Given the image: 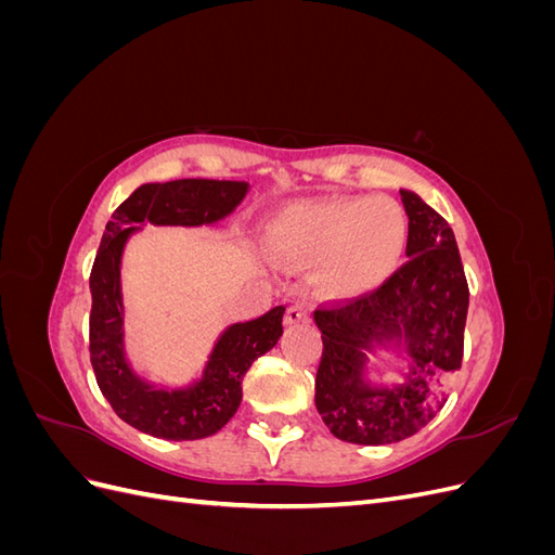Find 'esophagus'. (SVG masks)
<instances>
[{"mask_svg":"<svg viewBox=\"0 0 555 555\" xmlns=\"http://www.w3.org/2000/svg\"><path fill=\"white\" fill-rule=\"evenodd\" d=\"M310 322V308L306 304H294L284 312V326H296V324H308Z\"/></svg>","mask_w":555,"mask_h":555,"instance_id":"esophagus-1","label":"esophagus"}]
</instances>
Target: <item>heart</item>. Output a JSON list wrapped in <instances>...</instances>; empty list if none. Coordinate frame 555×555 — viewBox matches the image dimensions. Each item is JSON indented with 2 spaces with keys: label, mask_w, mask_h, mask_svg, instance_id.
I'll return each instance as SVG.
<instances>
[{
  "label": "heart",
  "mask_w": 555,
  "mask_h": 555,
  "mask_svg": "<svg viewBox=\"0 0 555 555\" xmlns=\"http://www.w3.org/2000/svg\"><path fill=\"white\" fill-rule=\"evenodd\" d=\"M273 255L317 263L314 284L333 298L379 289L410 245L408 212L393 198L351 196L280 210L266 227Z\"/></svg>",
  "instance_id": "b5f03b06"
}]
</instances>
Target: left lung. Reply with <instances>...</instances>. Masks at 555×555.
I'll return each instance as SVG.
<instances>
[{
  "label": "left lung",
  "instance_id": "left-lung-1",
  "mask_svg": "<svg viewBox=\"0 0 555 555\" xmlns=\"http://www.w3.org/2000/svg\"><path fill=\"white\" fill-rule=\"evenodd\" d=\"M410 220L408 263L382 287L317 310L322 361L314 405L335 438L391 444L422 430L447 402L444 382L463 359L469 289L456 238L440 212L400 190ZM401 361L393 379L372 375L371 358Z\"/></svg>",
  "mask_w": 555,
  "mask_h": 555
}]
</instances>
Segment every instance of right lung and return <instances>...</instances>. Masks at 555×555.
Instances as JSON below:
<instances>
[{
	"instance_id": "right-lung-1",
	"label": "right lung",
	"mask_w": 555,
	"mask_h": 555,
	"mask_svg": "<svg viewBox=\"0 0 555 555\" xmlns=\"http://www.w3.org/2000/svg\"><path fill=\"white\" fill-rule=\"evenodd\" d=\"M249 182L184 178L145 182L113 212L90 273V361L99 389L113 412L164 440H201L236 414L243 377L282 335L284 308L249 322L229 324L190 382H155L139 373L127 354L122 255L133 233L153 227H215L241 206Z\"/></svg>"
}]
</instances>
